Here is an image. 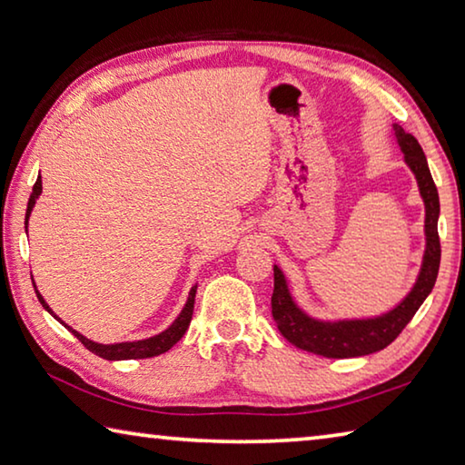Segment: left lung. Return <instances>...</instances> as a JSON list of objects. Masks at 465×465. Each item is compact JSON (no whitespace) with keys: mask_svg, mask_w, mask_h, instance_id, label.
Masks as SVG:
<instances>
[{"mask_svg":"<svg viewBox=\"0 0 465 465\" xmlns=\"http://www.w3.org/2000/svg\"><path fill=\"white\" fill-rule=\"evenodd\" d=\"M393 137H396L400 152L404 153L406 166L412 170L419 184V191L424 203V254L420 272L416 277L408 295L393 305L390 312L373 318H352V320H318L305 313L295 303L289 291L285 274L274 264V291H272V318L277 322L279 332L287 338L297 349H303L313 355L328 359H349L371 355L396 341L408 322L422 305L424 299L435 287L439 262H440V243L437 233L439 222V193L432 183L427 157L411 133H406L400 124H393Z\"/></svg>","mask_w":465,"mask_h":465,"instance_id":"obj_1","label":"left lung"}]
</instances>
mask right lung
<instances>
[{
	"label": "right lung",
	"instance_id": "obj_1",
	"mask_svg": "<svg viewBox=\"0 0 465 465\" xmlns=\"http://www.w3.org/2000/svg\"><path fill=\"white\" fill-rule=\"evenodd\" d=\"M43 193V180L41 176L36 178V183L33 186V194H30L28 199V207H26V232H28V219H30V213H33V207L36 204V199L41 196ZM35 285V282H33ZM35 291H36V297L38 302H41L43 308L51 313V316L61 322L63 326H65L69 332H72L74 336H77V341H80L85 349L92 351L94 355H98L102 359L106 361H127V359H147V357H157L162 355V352L170 351L172 346H174L180 338L184 336V332L188 330V326H191V320H193V310H194V295H196V285L191 289V293H188V299L184 303L183 312L178 313V318L172 322V324L163 330V332L155 334V336H149V338H143V341H133V342H114V344H100V342H94L90 341V338H85L84 334L77 332V330H74L72 326H67L65 322H63L61 318L54 316V312L49 308V303L45 302V297L38 293V289L35 285Z\"/></svg>",
	"mask_w": 465,
	"mask_h": 465
}]
</instances>
